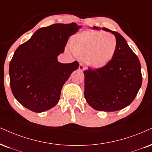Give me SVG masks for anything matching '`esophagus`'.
I'll return each instance as SVG.
<instances>
[{"label": "esophagus", "mask_w": 152, "mask_h": 152, "mask_svg": "<svg viewBox=\"0 0 152 152\" xmlns=\"http://www.w3.org/2000/svg\"><path fill=\"white\" fill-rule=\"evenodd\" d=\"M86 69V67L85 66V65H84L83 64H80V65H79V70H81V71H83V70H85Z\"/></svg>", "instance_id": "34e87169"}]
</instances>
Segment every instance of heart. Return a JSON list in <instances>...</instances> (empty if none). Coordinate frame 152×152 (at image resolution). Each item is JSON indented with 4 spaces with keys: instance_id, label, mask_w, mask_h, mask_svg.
Returning a JSON list of instances; mask_svg holds the SVG:
<instances>
[{
    "instance_id": "1",
    "label": "heart",
    "mask_w": 152,
    "mask_h": 152,
    "mask_svg": "<svg viewBox=\"0 0 152 152\" xmlns=\"http://www.w3.org/2000/svg\"><path fill=\"white\" fill-rule=\"evenodd\" d=\"M69 46L72 53L89 66L99 68L113 59L117 41L113 34L91 29L72 37Z\"/></svg>"
}]
</instances>
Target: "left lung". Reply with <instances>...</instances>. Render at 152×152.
<instances>
[{
  "label": "left lung",
  "mask_w": 152,
  "mask_h": 152,
  "mask_svg": "<svg viewBox=\"0 0 152 152\" xmlns=\"http://www.w3.org/2000/svg\"><path fill=\"white\" fill-rule=\"evenodd\" d=\"M94 29L99 27L94 26ZM102 29L115 35L117 48L107 65L84 71L85 97L94 109L113 112L127 107L133 102L142 85L141 65L119 33L105 27Z\"/></svg>",
  "instance_id": "left-lung-1"
}]
</instances>
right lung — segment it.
Masks as SVG:
<instances>
[{
    "instance_id": "add662e5",
    "label": "right lung",
    "mask_w": 152,
    "mask_h": 152,
    "mask_svg": "<svg viewBox=\"0 0 152 152\" xmlns=\"http://www.w3.org/2000/svg\"><path fill=\"white\" fill-rule=\"evenodd\" d=\"M81 27L72 22L40 28L17 48L9 75L12 92L22 106L42 113L58 104L62 87L79 63H61L57 57L64 52L69 37Z\"/></svg>"
}]
</instances>
